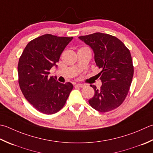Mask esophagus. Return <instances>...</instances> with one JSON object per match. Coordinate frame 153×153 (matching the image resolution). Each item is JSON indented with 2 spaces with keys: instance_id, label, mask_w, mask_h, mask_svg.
Masks as SVG:
<instances>
[{
  "instance_id": "esophagus-1",
  "label": "esophagus",
  "mask_w": 153,
  "mask_h": 153,
  "mask_svg": "<svg viewBox=\"0 0 153 153\" xmlns=\"http://www.w3.org/2000/svg\"><path fill=\"white\" fill-rule=\"evenodd\" d=\"M76 87H78V88H83V87H84V85H83V84H81V83H78V84H76Z\"/></svg>"
}]
</instances>
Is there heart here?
<instances>
[{"instance_id": "1", "label": "heart", "mask_w": 153, "mask_h": 153, "mask_svg": "<svg viewBox=\"0 0 153 153\" xmlns=\"http://www.w3.org/2000/svg\"><path fill=\"white\" fill-rule=\"evenodd\" d=\"M83 48H87V47H83Z\"/></svg>"}]
</instances>
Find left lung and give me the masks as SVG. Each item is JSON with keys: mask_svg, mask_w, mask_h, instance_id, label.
<instances>
[{"mask_svg": "<svg viewBox=\"0 0 153 153\" xmlns=\"http://www.w3.org/2000/svg\"><path fill=\"white\" fill-rule=\"evenodd\" d=\"M79 39L91 47L97 66L101 70L98 76L102 85L100 89L90 85L95 94L89 105L101 113L117 108L127 97L133 77L130 51L117 38L107 34L96 32Z\"/></svg>", "mask_w": 153, "mask_h": 153, "instance_id": "obj_1", "label": "left lung"}]
</instances>
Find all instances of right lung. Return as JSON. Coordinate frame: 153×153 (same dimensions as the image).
I'll use <instances>...</instances> for the list:
<instances>
[{
  "instance_id": "right-lung-1",
  "label": "right lung",
  "mask_w": 153,
  "mask_h": 153,
  "mask_svg": "<svg viewBox=\"0 0 153 153\" xmlns=\"http://www.w3.org/2000/svg\"><path fill=\"white\" fill-rule=\"evenodd\" d=\"M73 37L44 34L26 45L18 64L19 83L26 100L38 111L51 115L59 111L66 102L73 85L62 83L49 76L57 68L59 57Z\"/></svg>"
}]
</instances>
